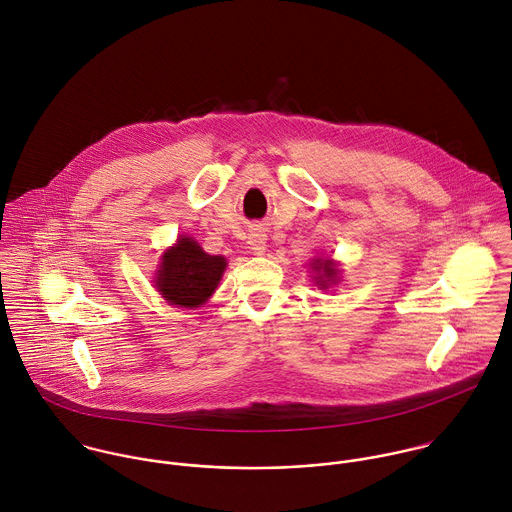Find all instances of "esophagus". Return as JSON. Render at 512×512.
Wrapping results in <instances>:
<instances>
[{
    "instance_id": "34e87169",
    "label": "esophagus",
    "mask_w": 512,
    "mask_h": 512,
    "mask_svg": "<svg viewBox=\"0 0 512 512\" xmlns=\"http://www.w3.org/2000/svg\"><path fill=\"white\" fill-rule=\"evenodd\" d=\"M247 239H249L247 243H249V247H251V251H253V253H257V255H263V253H265L267 235H265L263 231H251Z\"/></svg>"
}]
</instances>
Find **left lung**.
Here are the masks:
<instances>
[{"mask_svg":"<svg viewBox=\"0 0 512 512\" xmlns=\"http://www.w3.org/2000/svg\"><path fill=\"white\" fill-rule=\"evenodd\" d=\"M313 269H315L317 275H319V277H315V281H317V285H319L321 289H325L329 283H335L337 269H335V265H333L331 261H315Z\"/></svg>","mask_w":512,"mask_h":512,"instance_id":"left-lung-1","label":"left lung"}]
</instances>
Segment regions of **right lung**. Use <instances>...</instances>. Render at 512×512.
I'll return each instance as SVG.
<instances>
[{
	"mask_svg": "<svg viewBox=\"0 0 512 512\" xmlns=\"http://www.w3.org/2000/svg\"><path fill=\"white\" fill-rule=\"evenodd\" d=\"M227 261L219 255H207L193 239L181 237L161 261L157 289L171 305L197 307L215 291Z\"/></svg>",
	"mask_w": 512,
	"mask_h": 512,
	"instance_id": "add662e5",
	"label": "right lung"
}]
</instances>
